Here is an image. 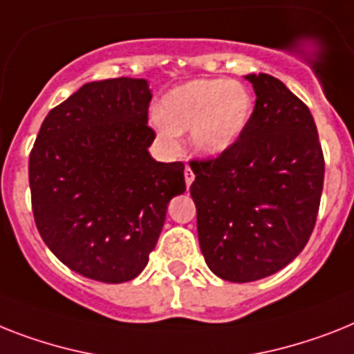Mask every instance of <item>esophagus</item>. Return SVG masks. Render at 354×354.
Listing matches in <instances>:
<instances>
[{
	"label": "esophagus",
	"mask_w": 354,
	"mask_h": 354,
	"mask_svg": "<svg viewBox=\"0 0 354 354\" xmlns=\"http://www.w3.org/2000/svg\"><path fill=\"white\" fill-rule=\"evenodd\" d=\"M192 182H194V172L191 171V167H185V183H187V187H191Z\"/></svg>",
	"instance_id": "34e87169"
}]
</instances>
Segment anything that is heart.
Masks as SVG:
<instances>
[{
	"label": "heart",
	"mask_w": 354,
	"mask_h": 354,
	"mask_svg": "<svg viewBox=\"0 0 354 354\" xmlns=\"http://www.w3.org/2000/svg\"><path fill=\"white\" fill-rule=\"evenodd\" d=\"M252 97L242 83L194 80L172 88L152 123L163 142L176 145L180 132H191L198 154L214 158L240 140L251 120Z\"/></svg>",
	"instance_id": "b5f03b06"
}]
</instances>
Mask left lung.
<instances>
[{
	"mask_svg": "<svg viewBox=\"0 0 354 354\" xmlns=\"http://www.w3.org/2000/svg\"><path fill=\"white\" fill-rule=\"evenodd\" d=\"M257 103L234 145L192 160L191 196L205 263L223 280L271 277L309 242L324 189V152L307 105L269 74H247Z\"/></svg>",
	"mask_w": 354,
	"mask_h": 354,
	"instance_id": "left-lung-1",
	"label": "left lung"
}]
</instances>
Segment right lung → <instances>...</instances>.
Returning a JSON list of instances; mask_svg holds the SVG:
<instances>
[{
  "label": "right lung",
  "instance_id": "right-lung-1",
  "mask_svg": "<svg viewBox=\"0 0 354 354\" xmlns=\"http://www.w3.org/2000/svg\"><path fill=\"white\" fill-rule=\"evenodd\" d=\"M147 80L85 83L48 112L28 158L43 242L68 269L122 283L145 269L167 203L185 192L182 162L149 154Z\"/></svg>",
  "mask_w": 354,
  "mask_h": 354
}]
</instances>
